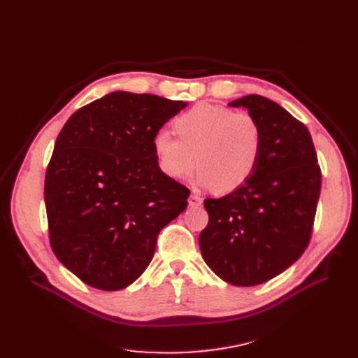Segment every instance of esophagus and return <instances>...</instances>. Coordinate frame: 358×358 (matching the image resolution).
<instances>
[{
	"instance_id": "esophagus-1",
	"label": "esophagus",
	"mask_w": 358,
	"mask_h": 358,
	"mask_svg": "<svg viewBox=\"0 0 358 358\" xmlns=\"http://www.w3.org/2000/svg\"><path fill=\"white\" fill-rule=\"evenodd\" d=\"M201 203H203V199L199 194H192L189 197V204L192 206V208H199Z\"/></svg>"
}]
</instances>
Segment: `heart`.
Instances as JSON below:
<instances>
[{
  "mask_svg": "<svg viewBox=\"0 0 358 358\" xmlns=\"http://www.w3.org/2000/svg\"><path fill=\"white\" fill-rule=\"evenodd\" d=\"M178 138L166 130L154 136V152L162 173L189 178L197 168L200 182L229 193L255 173L262 154V129L248 111L200 103L174 122Z\"/></svg>",
  "mask_w": 358,
  "mask_h": 358,
  "instance_id": "1",
  "label": "heart"
}]
</instances>
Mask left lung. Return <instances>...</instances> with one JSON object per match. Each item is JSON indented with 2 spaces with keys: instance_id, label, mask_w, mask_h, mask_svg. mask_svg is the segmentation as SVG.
Masks as SVG:
<instances>
[{
  "instance_id": "left-lung-1",
  "label": "left lung",
  "mask_w": 358,
  "mask_h": 358,
  "mask_svg": "<svg viewBox=\"0 0 358 358\" xmlns=\"http://www.w3.org/2000/svg\"><path fill=\"white\" fill-rule=\"evenodd\" d=\"M245 107L262 129L254 176L222 199H206L209 223L199 238L212 271L234 286H257L283 273L308 248L322 174L308 127L277 103L251 94Z\"/></svg>"
}]
</instances>
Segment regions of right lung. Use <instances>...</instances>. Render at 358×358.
I'll return each mask as SVG.
<instances>
[{
  "instance_id": "add662e5",
  "label": "right lung",
  "mask_w": 358,
  "mask_h": 358,
  "mask_svg": "<svg viewBox=\"0 0 358 358\" xmlns=\"http://www.w3.org/2000/svg\"><path fill=\"white\" fill-rule=\"evenodd\" d=\"M187 104L110 92L77 110L56 138L45 177L50 247L85 285L115 292L146 270L161 229L190 190L161 171L154 136Z\"/></svg>"
}]
</instances>
